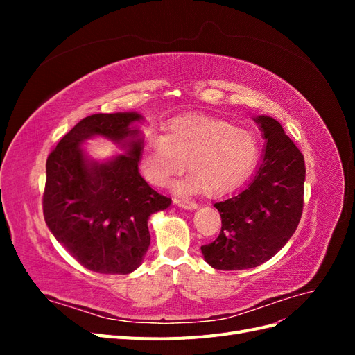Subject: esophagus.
<instances>
[{"mask_svg": "<svg viewBox=\"0 0 355 355\" xmlns=\"http://www.w3.org/2000/svg\"><path fill=\"white\" fill-rule=\"evenodd\" d=\"M175 204L182 209L185 210H196L198 206L196 201H188V200H184V198H175Z\"/></svg>", "mask_w": 355, "mask_h": 355, "instance_id": "esophagus-1", "label": "esophagus"}]
</instances>
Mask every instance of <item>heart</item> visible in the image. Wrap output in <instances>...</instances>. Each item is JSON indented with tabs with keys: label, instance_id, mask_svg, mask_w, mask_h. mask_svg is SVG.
Returning a JSON list of instances; mask_svg holds the SVG:
<instances>
[{
	"label": "heart",
	"instance_id": "b5f03b06",
	"mask_svg": "<svg viewBox=\"0 0 355 355\" xmlns=\"http://www.w3.org/2000/svg\"><path fill=\"white\" fill-rule=\"evenodd\" d=\"M259 141L250 130L206 114H188L170 121L164 135L148 133L141 148V170L155 187H166L180 173H191L180 191L222 194L250 173L259 157Z\"/></svg>",
	"mask_w": 355,
	"mask_h": 355
}]
</instances>
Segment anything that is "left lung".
Wrapping results in <instances>:
<instances>
[{"instance_id": "8db88e82", "label": "left lung", "mask_w": 355, "mask_h": 355, "mask_svg": "<svg viewBox=\"0 0 355 355\" xmlns=\"http://www.w3.org/2000/svg\"><path fill=\"white\" fill-rule=\"evenodd\" d=\"M265 139L262 163L244 189L214 202L222 218L218 239L201 245L214 270L259 266L280 252L295 234L304 207L305 163L275 118L253 116Z\"/></svg>"}]
</instances>
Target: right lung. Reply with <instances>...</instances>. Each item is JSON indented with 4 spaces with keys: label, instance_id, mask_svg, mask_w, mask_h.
Listing matches in <instances>:
<instances>
[{
    "label": "right lung",
    "instance_id": "obj_1",
    "mask_svg": "<svg viewBox=\"0 0 355 355\" xmlns=\"http://www.w3.org/2000/svg\"><path fill=\"white\" fill-rule=\"evenodd\" d=\"M139 112L85 116L60 139L46 163L42 211L50 232L84 268L130 274L144 262L148 219L170 207L139 173L144 135ZM103 137L124 155L96 160L83 144Z\"/></svg>",
    "mask_w": 355,
    "mask_h": 355
}]
</instances>
